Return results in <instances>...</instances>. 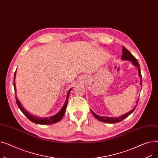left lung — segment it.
I'll list each match as a JSON object with an SVG mask.
<instances>
[{"mask_svg":"<svg viewBox=\"0 0 158 158\" xmlns=\"http://www.w3.org/2000/svg\"><path fill=\"white\" fill-rule=\"evenodd\" d=\"M122 60H128V61H132V64L134 65H135L136 66H137L138 69V73L139 76L141 77V81H140V85L141 86H142V73H141V70L139 69V63L138 61V60L136 59L135 57L132 55L128 50L125 47H122ZM138 103V99L137 101V104L136 105V106L135 107V108L132 109L131 111H130L129 113L123 114L119 117H117V118H112V117H100V116L97 115L95 113H94V111L92 110H91L92 111V114H94V117H95V118H97L98 120L101 121V122H106V123H118L120 122L121 121H122L123 120L125 119L126 118H127L128 116H129L132 112H133L136 108V107L137 106Z\"/></svg>","mask_w":158,"mask_h":158,"instance_id":"obj_1","label":"left lung"}]
</instances>
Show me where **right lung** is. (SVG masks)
Here are the masks:
<instances>
[{"instance_id": "right-lung-1", "label": "right lung", "mask_w": 158, "mask_h": 158, "mask_svg": "<svg viewBox=\"0 0 158 158\" xmlns=\"http://www.w3.org/2000/svg\"><path fill=\"white\" fill-rule=\"evenodd\" d=\"M16 71H15V75H14V79H15ZM13 86H14V88H15V92L16 93V87H15V81H14V82H13ZM70 91H71V89L68 92L67 97H66V101H65L64 105L63 106L62 108L60 110V111L58 112L56 115H54V116H52V117H47V118H40V117H35V116L31 115V114H29L27 111H26V110L23 109V107L21 105V103L20 102V101H19V99L17 98V97H16V95H15L16 102V104H17L19 107L20 108V110H21V111L25 115H26V117H27V118L29 120H31V122H34L35 123H38V124H42V125H47V124H52V123H54L60 122L62 119V118L63 117V116H64V114L65 113L66 106H67L68 98L69 97V93H70Z\"/></svg>"}]
</instances>
